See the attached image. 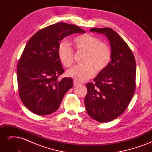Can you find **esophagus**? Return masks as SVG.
I'll return each instance as SVG.
<instances>
[{
  "instance_id": "esophagus-1",
  "label": "esophagus",
  "mask_w": 152,
  "mask_h": 152,
  "mask_svg": "<svg viewBox=\"0 0 152 152\" xmlns=\"http://www.w3.org/2000/svg\"><path fill=\"white\" fill-rule=\"evenodd\" d=\"M80 84L79 82H78L77 80H73V86H79Z\"/></svg>"
}]
</instances>
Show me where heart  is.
Wrapping results in <instances>:
<instances>
[{"instance_id": "heart-1", "label": "heart", "mask_w": 152, "mask_h": 152, "mask_svg": "<svg viewBox=\"0 0 152 152\" xmlns=\"http://www.w3.org/2000/svg\"><path fill=\"white\" fill-rule=\"evenodd\" d=\"M72 43L77 51L84 52V64L76 65L66 72V75L78 81L89 79L94 74L105 70L111 61L112 53L108 45L96 37L89 34L78 35L73 39ZM58 54L59 61L66 68L74 63L73 50L65 42H61L58 47Z\"/></svg>"}]
</instances>
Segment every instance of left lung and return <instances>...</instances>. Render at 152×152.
I'll list each match as a JSON object with an SVG mask.
<instances>
[{
  "label": "left lung",
  "instance_id": "1",
  "mask_svg": "<svg viewBox=\"0 0 152 152\" xmlns=\"http://www.w3.org/2000/svg\"><path fill=\"white\" fill-rule=\"evenodd\" d=\"M104 34L111 45L108 66L87 83L85 106L89 115L100 122L112 121L125 111L136 89V61L128 46L117 32L110 28H92Z\"/></svg>",
  "mask_w": 152,
  "mask_h": 152
}]
</instances>
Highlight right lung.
<instances>
[{"label":"right lung","mask_w":152,"mask_h":152,"mask_svg":"<svg viewBox=\"0 0 152 152\" xmlns=\"http://www.w3.org/2000/svg\"><path fill=\"white\" fill-rule=\"evenodd\" d=\"M85 32L75 25L58 23L40 30L29 39L18 61L17 79L20 97L31 112L46 115L58 109L73 87L71 78L58 80L64 72L58 47L66 37Z\"/></svg>","instance_id":"add662e5"}]
</instances>
